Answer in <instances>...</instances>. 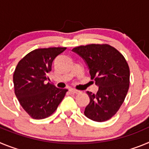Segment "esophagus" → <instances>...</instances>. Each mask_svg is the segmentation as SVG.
<instances>
[{
  "instance_id": "1",
  "label": "esophagus",
  "mask_w": 149,
  "mask_h": 149,
  "mask_svg": "<svg viewBox=\"0 0 149 149\" xmlns=\"http://www.w3.org/2000/svg\"><path fill=\"white\" fill-rule=\"evenodd\" d=\"M69 91H70V93H72V94H78V93H81L79 90H77V89H69Z\"/></svg>"
}]
</instances>
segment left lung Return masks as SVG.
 Segmentation results:
<instances>
[{
  "label": "left lung",
  "mask_w": 149,
  "mask_h": 149,
  "mask_svg": "<svg viewBox=\"0 0 149 149\" xmlns=\"http://www.w3.org/2000/svg\"><path fill=\"white\" fill-rule=\"evenodd\" d=\"M72 51L86 62L91 79L98 86L95 94L87 91L89 104L84 114L101 122L113 116L123 104L130 84V69L123 55L107 44H91L73 48Z\"/></svg>",
  "instance_id": "left-lung-1"
}]
</instances>
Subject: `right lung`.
Masks as SVG:
<instances>
[{"instance_id": "right-lung-1", "label": "right lung", "mask_w": 149, "mask_h": 149, "mask_svg": "<svg viewBox=\"0 0 149 149\" xmlns=\"http://www.w3.org/2000/svg\"><path fill=\"white\" fill-rule=\"evenodd\" d=\"M65 49L54 47L33 50L24 56L15 68V94L33 119H42L53 114L68 91L47 83L54 60Z\"/></svg>"}]
</instances>
